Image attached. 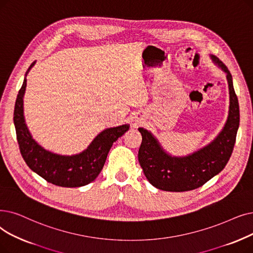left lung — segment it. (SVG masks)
Masks as SVG:
<instances>
[{
  "label": "left lung",
  "mask_w": 253,
  "mask_h": 253,
  "mask_svg": "<svg viewBox=\"0 0 253 253\" xmlns=\"http://www.w3.org/2000/svg\"><path fill=\"white\" fill-rule=\"evenodd\" d=\"M212 59L227 74L230 104L227 122L210 145L189 156L171 157L148 130L138 128L142 137L138 150L139 164L148 181L160 190L182 192L199 188L220 172L232 156L240 124L238 97L226 66L217 57Z\"/></svg>",
  "instance_id": "obj_1"
}]
</instances>
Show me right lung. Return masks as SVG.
I'll list each match as a JSON object with an SVG mask.
<instances>
[{
  "label": "right lung",
  "instance_id": "1",
  "mask_svg": "<svg viewBox=\"0 0 253 253\" xmlns=\"http://www.w3.org/2000/svg\"><path fill=\"white\" fill-rule=\"evenodd\" d=\"M33 62L26 72L34 66ZM27 86V79L18 92L13 114L16 138L21 156L27 166L47 182L61 187H81L93 182L100 173L108 151L114 142L129 129L122 125L103 130L92 141L85 151L73 156H61L40 147L32 138L24 118L23 97Z\"/></svg>",
  "mask_w": 253,
  "mask_h": 253
}]
</instances>
